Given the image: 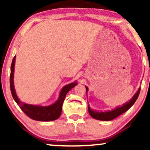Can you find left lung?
Instances as JSON below:
<instances>
[{
    "instance_id": "left-lung-1",
    "label": "left lung",
    "mask_w": 150,
    "mask_h": 150,
    "mask_svg": "<svg viewBox=\"0 0 150 150\" xmlns=\"http://www.w3.org/2000/svg\"><path fill=\"white\" fill-rule=\"evenodd\" d=\"M86 89V93L89 89L86 86H85ZM140 88H139L137 91V92L135 93L134 96L132 97V98L129 100V102L125 103L122 105V106H118L116 108H114L112 110H108L105 112H99V111H96L93 110L90 108L89 105H88V110H89V115H91V117H93V119L96 120H100V121H111L116 117H119L120 115L123 114L124 112H125L126 111H127L133 104L135 103L136 100L138 98L139 93H140Z\"/></svg>"
}]
</instances>
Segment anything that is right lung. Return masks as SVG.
Listing matches in <instances>:
<instances>
[{"label": "right lung", "instance_id": "add662e5", "mask_svg": "<svg viewBox=\"0 0 150 150\" xmlns=\"http://www.w3.org/2000/svg\"><path fill=\"white\" fill-rule=\"evenodd\" d=\"M15 59L16 55L14 56L11 64V72H10V90L13 97L14 100L17 103L18 105L20 107L23 112L28 115L32 120L40 122H50L57 120L61 114L62 112V105L64 103L65 97L70 89H73L74 86L77 84V81L70 83L67 85L64 86L61 89L59 93V98L56 101L50 105L42 106L37 105H32L25 103L21 102L18 98L16 93L15 89L14 86V66H15Z\"/></svg>", "mask_w": 150, "mask_h": 150}]
</instances>
